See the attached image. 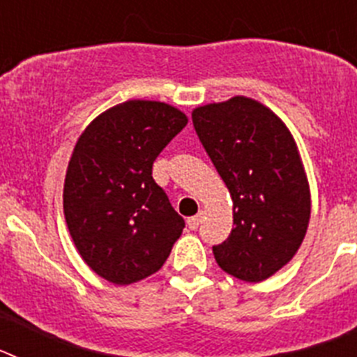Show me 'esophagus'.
<instances>
[{"label":"esophagus","instance_id":"esophagus-1","mask_svg":"<svg viewBox=\"0 0 357 357\" xmlns=\"http://www.w3.org/2000/svg\"><path fill=\"white\" fill-rule=\"evenodd\" d=\"M202 216H204V211H200V213H198L197 216L188 218V227H189V229H191V230L198 229V225H200V222H202Z\"/></svg>","mask_w":357,"mask_h":357}]
</instances>
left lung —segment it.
Segmentation results:
<instances>
[{"label": "left lung", "mask_w": 357, "mask_h": 357, "mask_svg": "<svg viewBox=\"0 0 357 357\" xmlns=\"http://www.w3.org/2000/svg\"><path fill=\"white\" fill-rule=\"evenodd\" d=\"M193 125L225 182L234 229L213 247L223 272L247 282L272 277L305 238L311 193L291 132L247 96L197 107Z\"/></svg>", "instance_id": "left-lung-1"}]
</instances>
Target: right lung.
<instances>
[{
  "mask_svg": "<svg viewBox=\"0 0 357 357\" xmlns=\"http://www.w3.org/2000/svg\"><path fill=\"white\" fill-rule=\"evenodd\" d=\"M188 125L175 107L128 100L89 123L78 137L64 182L69 234L87 266L112 284L160 270L184 218L151 176L166 144Z\"/></svg>",
  "mask_w": 357,
  "mask_h": 357,
  "instance_id": "obj_1",
  "label": "right lung"
}]
</instances>
